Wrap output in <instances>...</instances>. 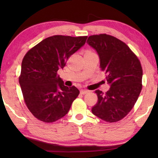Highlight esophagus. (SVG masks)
<instances>
[{"instance_id":"34e87169","label":"esophagus","mask_w":158,"mask_h":158,"mask_svg":"<svg viewBox=\"0 0 158 158\" xmlns=\"http://www.w3.org/2000/svg\"><path fill=\"white\" fill-rule=\"evenodd\" d=\"M88 92V90H85V89H83V90H81V94L82 95H84V94H87Z\"/></svg>"}]
</instances>
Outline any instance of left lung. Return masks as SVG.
<instances>
[{
	"mask_svg": "<svg viewBox=\"0 0 158 158\" xmlns=\"http://www.w3.org/2000/svg\"><path fill=\"white\" fill-rule=\"evenodd\" d=\"M87 43L98 52L100 68L111 86L105 94L95 91L98 102L93 106L92 113L105 122H118L132 109L142 90L141 63L124 42L113 36L92 35Z\"/></svg>",
	"mask_w": 158,
	"mask_h": 158,
	"instance_id": "left-lung-1",
	"label": "left lung"
}]
</instances>
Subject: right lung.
Listing matches in <instances>:
<instances>
[{"label":"right lung","mask_w":158,"mask_h":158,"mask_svg":"<svg viewBox=\"0 0 158 158\" xmlns=\"http://www.w3.org/2000/svg\"><path fill=\"white\" fill-rule=\"evenodd\" d=\"M87 36L55 35L30 49L19 77L23 100L34 117L52 123L65 116L78 96L75 86L67 87L57 74L73 54L85 44Z\"/></svg>","instance_id":"add662e5"}]
</instances>
